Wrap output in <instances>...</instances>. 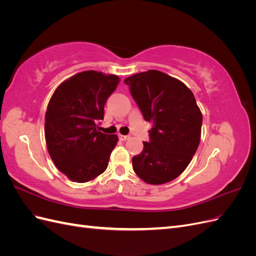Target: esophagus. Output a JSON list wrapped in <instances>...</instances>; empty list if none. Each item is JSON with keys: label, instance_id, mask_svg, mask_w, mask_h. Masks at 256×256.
<instances>
[{"label": "esophagus", "instance_id": "esophagus-1", "mask_svg": "<svg viewBox=\"0 0 256 256\" xmlns=\"http://www.w3.org/2000/svg\"><path fill=\"white\" fill-rule=\"evenodd\" d=\"M128 138H129L128 136H122V134H118V138H120V141H126Z\"/></svg>", "mask_w": 256, "mask_h": 256}]
</instances>
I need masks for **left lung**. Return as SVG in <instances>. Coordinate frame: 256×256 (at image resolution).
I'll return each instance as SVG.
<instances>
[{
    "label": "left lung",
    "mask_w": 256,
    "mask_h": 256,
    "mask_svg": "<svg viewBox=\"0 0 256 256\" xmlns=\"http://www.w3.org/2000/svg\"><path fill=\"white\" fill-rule=\"evenodd\" d=\"M145 120L152 127L150 141L132 158L136 174L145 182L161 184L180 176L196 154L203 116L186 85L158 70L125 79Z\"/></svg>",
    "instance_id": "8db88e82"
}]
</instances>
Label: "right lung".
Wrapping results in <instances>:
<instances>
[{
    "instance_id": "right-lung-1",
    "label": "right lung",
    "mask_w": 256,
    "mask_h": 256,
    "mask_svg": "<svg viewBox=\"0 0 256 256\" xmlns=\"http://www.w3.org/2000/svg\"><path fill=\"white\" fill-rule=\"evenodd\" d=\"M120 79L88 70L62 83L46 112L44 136L56 168L69 180L86 182L104 172L118 136L97 130L104 104Z\"/></svg>"
}]
</instances>
